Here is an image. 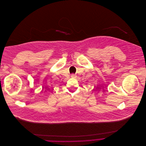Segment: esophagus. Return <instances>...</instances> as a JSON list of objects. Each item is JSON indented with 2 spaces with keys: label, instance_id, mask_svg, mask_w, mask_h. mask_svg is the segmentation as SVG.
Here are the masks:
<instances>
[{
  "label": "esophagus",
  "instance_id": "1",
  "mask_svg": "<svg viewBox=\"0 0 146 146\" xmlns=\"http://www.w3.org/2000/svg\"><path fill=\"white\" fill-rule=\"evenodd\" d=\"M71 78H75L76 77V75H75V74H71Z\"/></svg>",
  "mask_w": 146,
  "mask_h": 146
}]
</instances>
